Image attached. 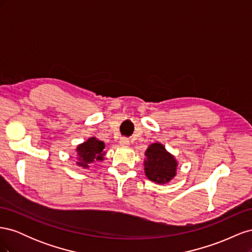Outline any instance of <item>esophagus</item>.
<instances>
[{
    "instance_id": "1",
    "label": "esophagus",
    "mask_w": 252,
    "mask_h": 252,
    "mask_svg": "<svg viewBox=\"0 0 252 252\" xmlns=\"http://www.w3.org/2000/svg\"><path fill=\"white\" fill-rule=\"evenodd\" d=\"M120 145H121L122 147H127L128 145H129V140L126 139V138H122L120 140Z\"/></svg>"
}]
</instances>
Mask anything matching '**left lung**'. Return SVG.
<instances>
[{"label":"left lung","instance_id":"obj_1","mask_svg":"<svg viewBox=\"0 0 252 252\" xmlns=\"http://www.w3.org/2000/svg\"><path fill=\"white\" fill-rule=\"evenodd\" d=\"M144 170L146 177L157 184H166L177 175L178 161L161 143L149 145L145 151Z\"/></svg>","mask_w":252,"mask_h":252}]
</instances>
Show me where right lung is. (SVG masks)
<instances>
[{"mask_svg":"<svg viewBox=\"0 0 252 252\" xmlns=\"http://www.w3.org/2000/svg\"><path fill=\"white\" fill-rule=\"evenodd\" d=\"M104 142L97 140L94 136L89 138L86 142H84L77 147V165L82 168H89L90 164L95 161H103L106 152L104 151Z\"/></svg>","mask_w":252,"mask_h":252,"instance_id":"add662e5","label":"right lung"}]
</instances>
